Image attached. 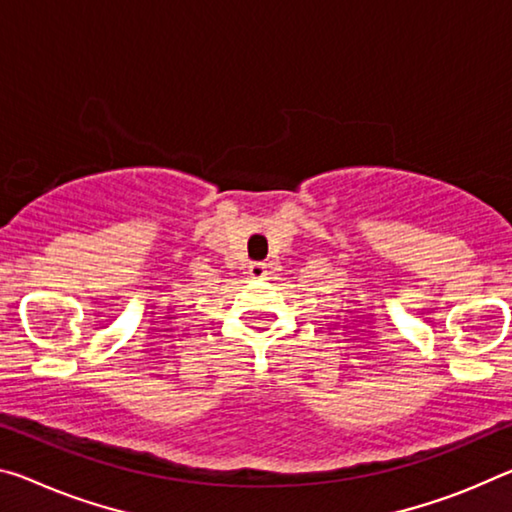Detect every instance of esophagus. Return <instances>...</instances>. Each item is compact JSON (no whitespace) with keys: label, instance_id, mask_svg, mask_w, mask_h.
Masks as SVG:
<instances>
[{"label":"esophagus","instance_id":"esophagus-1","mask_svg":"<svg viewBox=\"0 0 512 512\" xmlns=\"http://www.w3.org/2000/svg\"><path fill=\"white\" fill-rule=\"evenodd\" d=\"M248 271H250V275H253V278L264 280L266 275H269V266H266L264 262H253L248 266Z\"/></svg>","mask_w":512,"mask_h":512}]
</instances>
